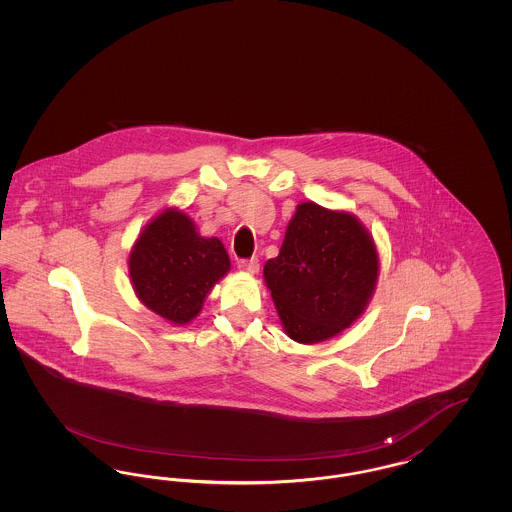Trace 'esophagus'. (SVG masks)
<instances>
[{
	"label": "esophagus",
	"instance_id": "1",
	"mask_svg": "<svg viewBox=\"0 0 512 512\" xmlns=\"http://www.w3.org/2000/svg\"><path fill=\"white\" fill-rule=\"evenodd\" d=\"M238 267L245 270V272H257L259 270V259L257 257H251V259H240L238 261Z\"/></svg>",
	"mask_w": 512,
	"mask_h": 512
}]
</instances>
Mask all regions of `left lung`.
Segmentation results:
<instances>
[{"label": "left lung", "instance_id": "left-lung-1", "mask_svg": "<svg viewBox=\"0 0 512 512\" xmlns=\"http://www.w3.org/2000/svg\"><path fill=\"white\" fill-rule=\"evenodd\" d=\"M378 255L359 220L317 203L295 211L265 280L284 330L299 343L328 340L365 311Z\"/></svg>", "mask_w": 512, "mask_h": 512}]
</instances>
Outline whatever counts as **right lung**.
I'll return each instance as SVG.
<instances>
[{
    "instance_id": "1",
    "label": "right lung",
    "mask_w": 512,
    "mask_h": 512,
    "mask_svg": "<svg viewBox=\"0 0 512 512\" xmlns=\"http://www.w3.org/2000/svg\"><path fill=\"white\" fill-rule=\"evenodd\" d=\"M128 267L147 309L184 324L201 311L207 293L228 272L230 259L220 240L197 236L184 213L165 211L142 232Z\"/></svg>"
}]
</instances>
